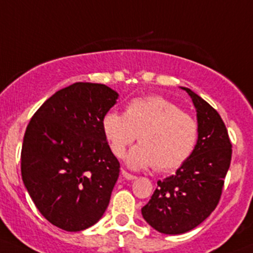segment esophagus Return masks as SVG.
<instances>
[{"label":"esophagus","mask_w":253,"mask_h":253,"mask_svg":"<svg viewBox=\"0 0 253 253\" xmlns=\"http://www.w3.org/2000/svg\"><path fill=\"white\" fill-rule=\"evenodd\" d=\"M121 175L124 176V179H126V180H134V179L137 178L136 175H132V174L127 173L126 170H121Z\"/></svg>","instance_id":"34e87169"}]
</instances>
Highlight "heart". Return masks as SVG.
I'll return each mask as SVG.
<instances>
[{
	"mask_svg": "<svg viewBox=\"0 0 253 253\" xmlns=\"http://www.w3.org/2000/svg\"><path fill=\"white\" fill-rule=\"evenodd\" d=\"M102 133L116 157L138 136L141 143L127 153L132 169L153 166L157 170L179 168L194 151L198 126L193 117L161 96L133 99L126 112L110 111L102 119Z\"/></svg>",
	"mask_w": 253,
	"mask_h": 253,
	"instance_id": "b5f03b06",
	"label": "heart"
}]
</instances>
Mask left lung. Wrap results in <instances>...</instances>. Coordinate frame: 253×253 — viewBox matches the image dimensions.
I'll return each instance as SVG.
<instances>
[{
	"instance_id": "8db88e82",
	"label": "left lung",
	"mask_w": 253,
	"mask_h": 253,
	"mask_svg": "<svg viewBox=\"0 0 253 253\" xmlns=\"http://www.w3.org/2000/svg\"><path fill=\"white\" fill-rule=\"evenodd\" d=\"M180 89L188 92L197 111V144L174 175L157 183L141 210L147 224L166 235L190 231L214 211L231 162V142L216 110L188 87Z\"/></svg>"
}]
</instances>
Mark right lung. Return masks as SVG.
Masks as SVG:
<instances>
[{"mask_svg":"<svg viewBox=\"0 0 253 253\" xmlns=\"http://www.w3.org/2000/svg\"><path fill=\"white\" fill-rule=\"evenodd\" d=\"M119 99L104 84L75 83L34 114L24 133L22 180L50 224L77 232L107 209L120 163L102 133V119Z\"/></svg>","mask_w":253,"mask_h":253,"instance_id":"obj_1","label":"right lung"}]
</instances>
